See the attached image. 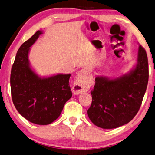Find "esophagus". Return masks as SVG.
<instances>
[{
  "mask_svg": "<svg viewBox=\"0 0 155 155\" xmlns=\"http://www.w3.org/2000/svg\"><path fill=\"white\" fill-rule=\"evenodd\" d=\"M90 71L89 68H84L78 73L74 86L73 87V92L74 93V94L78 95L85 91L88 84L87 78L89 75Z\"/></svg>",
  "mask_w": 155,
  "mask_h": 155,
  "instance_id": "esophagus-1",
  "label": "esophagus"
}]
</instances>
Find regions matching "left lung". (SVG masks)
<instances>
[{"label":"left lung","instance_id":"left-lung-1","mask_svg":"<svg viewBox=\"0 0 155 155\" xmlns=\"http://www.w3.org/2000/svg\"><path fill=\"white\" fill-rule=\"evenodd\" d=\"M148 57L139 45L136 64L116 78H95L92 103L87 111L91 121L104 129L118 128L134 118L140 108L148 82Z\"/></svg>","mask_w":155,"mask_h":155}]
</instances>
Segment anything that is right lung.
Masks as SVG:
<instances>
[{
    "instance_id": "add662e5",
    "label": "right lung",
    "mask_w": 155,
    "mask_h": 155,
    "mask_svg": "<svg viewBox=\"0 0 155 155\" xmlns=\"http://www.w3.org/2000/svg\"><path fill=\"white\" fill-rule=\"evenodd\" d=\"M42 31H38L18 50L12 66L10 84L12 101L20 115L38 125L52 123L60 115L65 103L72 97L71 74L59 73L40 77L30 64V47Z\"/></svg>"
}]
</instances>
